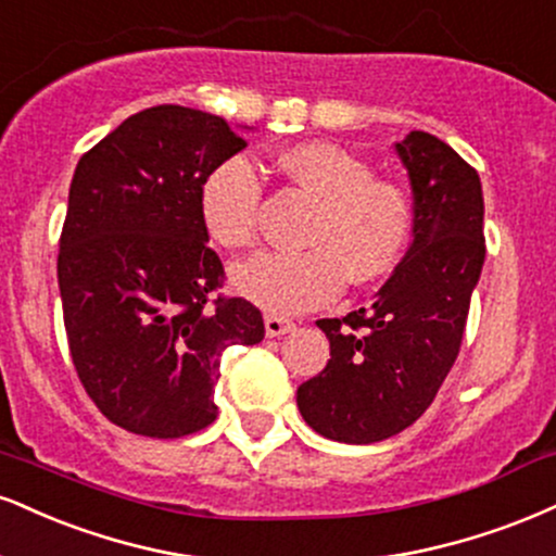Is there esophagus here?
I'll use <instances>...</instances> for the list:
<instances>
[{
	"instance_id": "1",
	"label": "esophagus",
	"mask_w": 556,
	"mask_h": 556,
	"mask_svg": "<svg viewBox=\"0 0 556 556\" xmlns=\"http://www.w3.org/2000/svg\"><path fill=\"white\" fill-rule=\"evenodd\" d=\"M264 326H266V337H285V333H290L292 329H295V324H292L290 318H282V316H266Z\"/></svg>"
}]
</instances>
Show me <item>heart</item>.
<instances>
[{
	"label": "heart",
	"instance_id": "obj_1",
	"mask_svg": "<svg viewBox=\"0 0 556 556\" xmlns=\"http://www.w3.org/2000/svg\"><path fill=\"white\" fill-rule=\"evenodd\" d=\"M277 170L316 199L307 219L305 251H264L232 266L230 282L243 298L271 313H303L326 305L344 277L370 282L396 266L412 238L414 204L396 180L376 178L370 165L329 142L290 147ZM264 184L251 160L227 157L206 173L199 214L214 243L249 249L258 236Z\"/></svg>",
	"mask_w": 556,
	"mask_h": 556
}]
</instances>
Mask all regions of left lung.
Masks as SVG:
<instances>
[{
	"label": "left lung",
	"mask_w": 556,
	"mask_h": 556,
	"mask_svg": "<svg viewBox=\"0 0 556 556\" xmlns=\"http://www.w3.org/2000/svg\"><path fill=\"white\" fill-rule=\"evenodd\" d=\"M396 152L414 199L409 251L370 307L316 320L331 359L298 388L305 422L339 443H380L422 417L456 363L484 266L479 173L427 131Z\"/></svg>",
	"instance_id": "left-lung-1"
}]
</instances>
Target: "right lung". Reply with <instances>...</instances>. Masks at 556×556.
I'll list each match as a JSON object with an SVG mask.
<instances>
[{
  "instance_id": "add662e5",
  "label": "right lung",
  "mask_w": 556,
  "mask_h": 556,
  "mask_svg": "<svg viewBox=\"0 0 556 556\" xmlns=\"http://www.w3.org/2000/svg\"><path fill=\"white\" fill-rule=\"evenodd\" d=\"M243 147L225 118L155 105L77 163L56 264L66 342L87 396L134 434L212 425L223 352L264 339L256 305L212 300L225 269L199 214L206 173Z\"/></svg>"
}]
</instances>
